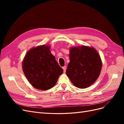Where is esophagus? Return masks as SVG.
Here are the masks:
<instances>
[{
	"label": "esophagus",
	"mask_w": 124,
	"mask_h": 124,
	"mask_svg": "<svg viewBox=\"0 0 124 124\" xmlns=\"http://www.w3.org/2000/svg\"><path fill=\"white\" fill-rule=\"evenodd\" d=\"M62 69H63V72H65L66 71V69H67L66 66H64V67H62Z\"/></svg>",
	"instance_id": "esophagus-1"
}]
</instances>
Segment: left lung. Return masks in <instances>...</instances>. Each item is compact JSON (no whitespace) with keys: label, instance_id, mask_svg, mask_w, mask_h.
Segmentation results:
<instances>
[{"label":"left lung","instance_id":"8db88e82","mask_svg":"<svg viewBox=\"0 0 124 124\" xmlns=\"http://www.w3.org/2000/svg\"><path fill=\"white\" fill-rule=\"evenodd\" d=\"M69 58L66 74L75 86L85 88L97 80L102 64L95 48L84 46L72 47Z\"/></svg>","mask_w":124,"mask_h":124}]
</instances>
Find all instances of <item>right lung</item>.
Returning <instances> with one entry per match:
<instances>
[{
  "instance_id": "1",
  "label": "right lung",
  "mask_w": 124,
  "mask_h": 124,
  "mask_svg": "<svg viewBox=\"0 0 124 124\" xmlns=\"http://www.w3.org/2000/svg\"><path fill=\"white\" fill-rule=\"evenodd\" d=\"M50 48L48 45L31 48L26 54L22 63L23 72L30 84L42 91L53 87L63 71Z\"/></svg>"
}]
</instances>
